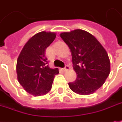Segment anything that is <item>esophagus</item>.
I'll list each match as a JSON object with an SVG mask.
<instances>
[{
  "instance_id": "1",
  "label": "esophagus",
  "mask_w": 122,
  "mask_h": 122,
  "mask_svg": "<svg viewBox=\"0 0 122 122\" xmlns=\"http://www.w3.org/2000/svg\"><path fill=\"white\" fill-rule=\"evenodd\" d=\"M69 69V66L68 65H65V67H64V71H67V70H68Z\"/></svg>"
}]
</instances>
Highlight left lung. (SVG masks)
Here are the masks:
<instances>
[{
    "label": "left lung",
    "mask_w": 122,
    "mask_h": 122,
    "mask_svg": "<svg viewBox=\"0 0 122 122\" xmlns=\"http://www.w3.org/2000/svg\"><path fill=\"white\" fill-rule=\"evenodd\" d=\"M61 38L72 54L76 80L69 82L71 90L88 95L101 87L110 73V61L106 51L97 38L82 30L63 32Z\"/></svg>",
    "instance_id": "left-lung-1"
}]
</instances>
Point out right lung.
Segmentation results:
<instances>
[{"instance_id":"1","label":"right lung","mask_w":122,"mask_h":122,"mask_svg":"<svg viewBox=\"0 0 122 122\" xmlns=\"http://www.w3.org/2000/svg\"><path fill=\"white\" fill-rule=\"evenodd\" d=\"M56 38L55 33L41 32L25 44L17 61V74L20 84L34 96L45 95L50 91L57 68L48 65L46 49Z\"/></svg>"}]
</instances>
